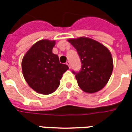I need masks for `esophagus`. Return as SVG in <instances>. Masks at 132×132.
I'll list each match as a JSON object with an SVG mask.
<instances>
[{"instance_id": "34e87169", "label": "esophagus", "mask_w": 132, "mask_h": 132, "mask_svg": "<svg viewBox=\"0 0 132 132\" xmlns=\"http://www.w3.org/2000/svg\"><path fill=\"white\" fill-rule=\"evenodd\" d=\"M66 64H67V65H68V67H69L70 68V61H67V62H66Z\"/></svg>"}]
</instances>
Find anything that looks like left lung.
Masks as SVG:
<instances>
[{
    "mask_svg": "<svg viewBox=\"0 0 132 132\" xmlns=\"http://www.w3.org/2000/svg\"><path fill=\"white\" fill-rule=\"evenodd\" d=\"M68 41L76 48L81 62L79 72L72 71L79 86L89 94L100 91L109 81L113 70L110 51L101 43L86 37Z\"/></svg>",
    "mask_w": 132,
    "mask_h": 132,
    "instance_id": "obj_1",
    "label": "left lung"
}]
</instances>
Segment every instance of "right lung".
<instances>
[{
  "label": "right lung",
  "mask_w": 132,
  "mask_h": 132,
  "mask_svg": "<svg viewBox=\"0 0 132 132\" xmlns=\"http://www.w3.org/2000/svg\"><path fill=\"white\" fill-rule=\"evenodd\" d=\"M55 41L47 39L36 42L27 52L22 62L23 76L29 86L41 94H52L60 85L63 73L69 67L53 53Z\"/></svg>",
  "instance_id": "1"
}]
</instances>
